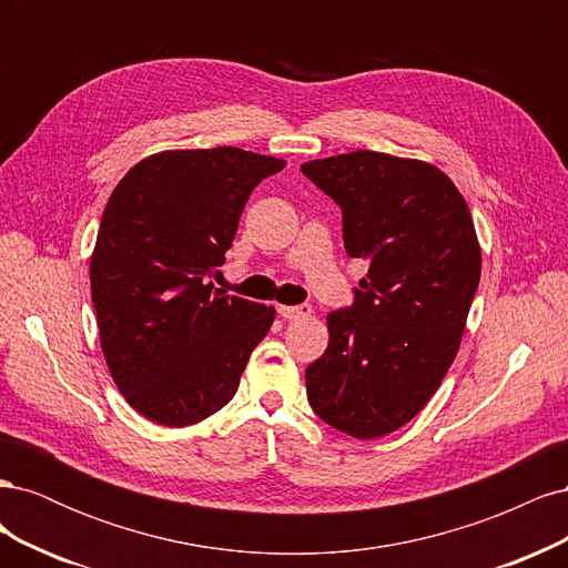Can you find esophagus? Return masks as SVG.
Segmentation results:
<instances>
[{"label":"esophagus","instance_id":"esophagus-1","mask_svg":"<svg viewBox=\"0 0 568 568\" xmlns=\"http://www.w3.org/2000/svg\"><path fill=\"white\" fill-rule=\"evenodd\" d=\"M277 313H280V317H284V320L296 322V320L311 317V315H313V307L307 305V303H301V305H280Z\"/></svg>","mask_w":568,"mask_h":568}]
</instances>
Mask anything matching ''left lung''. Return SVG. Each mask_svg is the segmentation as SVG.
I'll list each match as a JSON object with an SVG mask.
<instances>
[{
    "label": "left lung",
    "mask_w": 568,
    "mask_h": 568,
    "mask_svg": "<svg viewBox=\"0 0 568 568\" xmlns=\"http://www.w3.org/2000/svg\"><path fill=\"white\" fill-rule=\"evenodd\" d=\"M301 170L338 203L348 255L369 263L353 305L326 315L307 400L338 432L379 438L422 412L459 351L480 280L474 220L432 163L351 151Z\"/></svg>",
    "instance_id": "8db88e82"
}]
</instances>
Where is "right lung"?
<instances>
[{"label": "right lung", "mask_w": 568, "mask_h": 568, "mask_svg": "<svg viewBox=\"0 0 568 568\" xmlns=\"http://www.w3.org/2000/svg\"><path fill=\"white\" fill-rule=\"evenodd\" d=\"M284 161L236 146L161 151L106 203L90 263L118 390L146 419L196 424L225 407L274 307L213 288L244 205Z\"/></svg>", "instance_id": "add662e5"}]
</instances>
